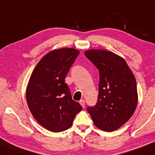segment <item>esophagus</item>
<instances>
[{"label":"esophagus","mask_w":155,"mask_h":155,"mask_svg":"<svg viewBox=\"0 0 155 155\" xmlns=\"http://www.w3.org/2000/svg\"><path fill=\"white\" fill-rule=\"evenodd\" d=\"M79 103L81 104V105L83 107H84V106H85V101L84 100H81L79 101Z\"/></svg>","instance_id":"obj_1"}]
</instances>
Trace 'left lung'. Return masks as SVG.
<instances>
[{"instance_id": "8db88e82", "label": "left lung", "mask_w": 155, "mask_h": 155, "mask_svg": "<svg viewBox=\"0 0 155 155\" xmlns=\"http://www.w3.org/2000/svg\"><path fill=\"white\" fill-rule=\"evenodd\" d=\"M84 55L100 73L97 102L87 111L97 127L113 131L129 120L137 107L135 77L126 61L110 51L89 50Z\"/></svg>"}]
</instances>
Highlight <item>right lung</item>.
I'll use <instances>...</instances> for the list:
<instances>
[{
	"label": "right lung",
	"mask_w": 155,
	"mask_h": 155,
	"mask_svg": "<svg viewBox=\"0 0 155 155\" xmlns=\"http://www.w3.org/2000/svg\"><path fill=\"white\" fill-rule=\"evenodd\" d=\"M79 54L74 48H61L48 53L33 71L26 91L28 107L41 126L61 132L72 126L82 110L72 100L65 78Z\"/></svg>",
	"instance_id": "add662e5"
}]
</instances>
